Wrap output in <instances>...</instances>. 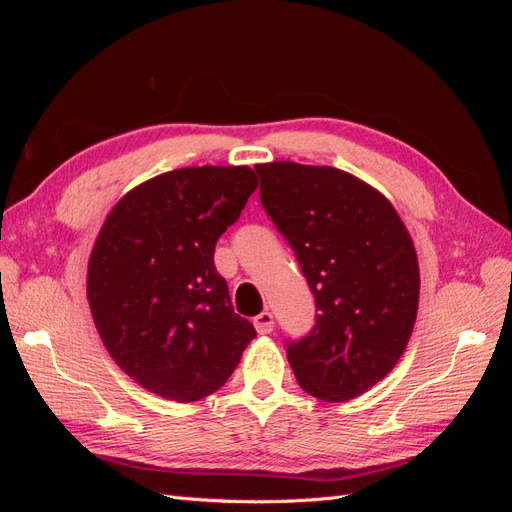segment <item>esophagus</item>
<instances>
[{
  "mask_svg": "<svg viewBox=\"0 0 512 512\" xmlns=\"http://www.w3.org/2000/svg\"><path fill=\"white\" fill-rule=\"evenodd\" d=\"M254 327H256V331H258L260 335H267V333H271V331H273V327H275L273 314H271V312H262V314H258V316L254 318Z\"/></svg>",
  "mask_w": 512,
  "mask_h": 512,
  "instance_id": "1",
  "label": "esophagus"
}]
</instances>
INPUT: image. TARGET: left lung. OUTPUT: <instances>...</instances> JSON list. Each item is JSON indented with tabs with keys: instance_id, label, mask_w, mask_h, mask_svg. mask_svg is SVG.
I'll return each mask as SVG.
<instances>
[{
	"instance_id": "1",
	"label": "left lung",
	"mask_w": 512,
	"mask_h": 512,
	"mask_svg": "<svg viewBox=\"0 0 512 512\" xmlns=\"http://www.w3.org/2000/svg\"><path fill=\"white\" fill-rule=\"evenodd\" d=\"M260 200L297 256L316 324L286 342L301 389L346 401L380 382L404 354L418 309V260L397 211L333 166L256 164Z\"/></svg>"
}]
</instances>
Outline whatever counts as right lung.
<instances>
[{"mask_svg": "<svg viewBox=\"0 0 512 512\" xmlns=\"http://www.w3.org/2000/svg\"><path fill=\"white\" fill-rule=\"evenodd\" d=\"M258 179L247 166H192L153 177L108 213L87 269V299L115 363L164 399L190 404L224 386L247 344L215 243Z\"/></svg>", "mask_w": 512, "mask_h": 512, "instance_id": "right-lung-1", "label": "right lung"}]
</instances>
